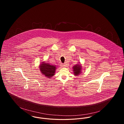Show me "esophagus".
<instances>
[{
	"label": "esophagus",
	"mask_w": 124,
	"mask_h": 124,
	"mask_svg": "<svg viewBox=\"0 0 124 124\" xmlns=\"http://www.w3.org/2000/svg\"><path fill=\"white\" fill-rule=\"evenodd\" d=\"M62 67H66L67 66V65H65V64H61V65Z\"/></svg>",
	"instance_id": "34e87169"
}]
</instances>
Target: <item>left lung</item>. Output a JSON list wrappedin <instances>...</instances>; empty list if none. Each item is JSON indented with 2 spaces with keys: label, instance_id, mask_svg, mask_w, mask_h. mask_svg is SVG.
Here are the masks:
<instances>
[{
  "label": "left lung",
  "instance_id": "obj_1",
  "mask_svg": "<svg viewBox=\"0 0 124 124\" xmlns=\"http://www.w3.org/2000/svg\"><path fill=\"white\" fill-rule=\"evenodd\" d=\"M72 68L73 73L75 76H78L79 74L81 73L82 66L81 65L79 64V63L74 65Z\"/></svg>",
  "mask_w": 124,
  "mask_h": 124
}]
</instances>
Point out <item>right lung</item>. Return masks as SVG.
I'll return each mask as SVG.
<instances>
[{
  "instance_id": "add662e5",
  "label": "right lung",
  "mask_w": 124,
  "mask_h": 124,
  "mask_svg": "<svg viewBox=\"0 0 124 124\" xmlns=\"http://www.w3.org/2000/svg\"><path fill=\"white\" fill-rule=\"evenodd\" d=\"M56 66L55 65H50L47 62H42L39 65V70L42 74L45 75L47 78H51L55 74Z\"/></svg>"
}]
</instances>
